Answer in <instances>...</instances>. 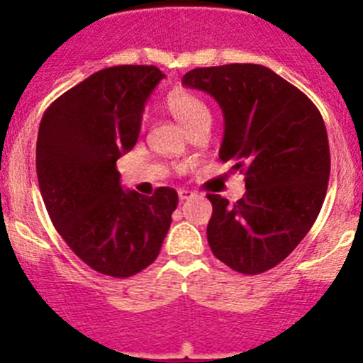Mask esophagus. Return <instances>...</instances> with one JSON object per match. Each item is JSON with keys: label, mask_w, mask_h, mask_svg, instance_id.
Wrapping results in <instances>:
<instances>
[{"label": "esophagus", "mask_w": 363, "mask_h": 363, "mask_svg": "<svg viewBox=\"0 0 363 363\" xmlns=\"http://www.w3.org/2000/svg\"><path fill=\"white\" fill-rule=\"evenodd\" d=\"M192 196V192L187 191V189H179L178 191V198L179 201H184V200H189V198Z\"/></svg>", "instance_id": "esophagus-1"}]
</instances>
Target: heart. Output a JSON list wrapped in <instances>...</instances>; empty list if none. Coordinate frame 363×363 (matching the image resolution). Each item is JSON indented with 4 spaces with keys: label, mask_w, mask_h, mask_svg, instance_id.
Masks as SVG:
<instances>
[{
    "label": "heart",
    "mask_w": 363,
    "mask_h": 363,
    "mask_svg": "<svg viewBox=\"0 0 363 363\" xmlns=\"http://www.w3.org/2000/svg\"><path fill=\"white\" fill-rule=\"evenodd\" d=\"M165 105L172 116L184 125L185 129L191 130L201 121L211 120V112L207 104L200 96L189 91H172L167 96Z\"/></svg>",
    "instance_id": "b5f03b06"
}]
</instances>
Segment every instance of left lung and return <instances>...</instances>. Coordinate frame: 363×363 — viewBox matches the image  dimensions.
I'll list each match as a JSON object with an SVG mask.
<instances>
[{
  "instance_id": "obj_1",
  "label": "left lung",
  "mask_w": 363,
  "mask_h": 363,
  "mask_svg": "<svg viewBox=\"0 0 363 363\" xmlns=\"http://www.w3.org/2000/svg\"><path fill=\"white\" fill-rule=\"evenodd\" d=\"M182 83L216 99L225 118L220 160L245 176L236 203L207 194L211 251L242 274L277 267L325 200L331 154L322 114L300 89L255 63L201 67Z\"/></svg>"
}]
</instances>
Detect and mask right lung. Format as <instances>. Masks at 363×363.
<instances>
[{
  "label": "right lung",
  "mask_w": 363,
  "mask_h": 363,
  "mask_svg": "<svg viewBox=\"0 0 363 363\" xmlns=\"http://www.w3.org/2000/svg\"><path fill=\"white\" fill-rule=\"evenodd\" d=\"M165 76L152 65L98 70L45 111L36 172L45 207L67 245L94 271L129 278L158 258L178 192L123 191L116 160L138 142L142 112Z\"/></svg>",
  "instance_id": "right-lung-1"
}]
</instances>
